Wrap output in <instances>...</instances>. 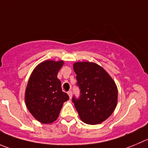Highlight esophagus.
<instances>
[{"label":"esophagus","instance_id":"1","mask_svg":"<svg viewBox=\"0 0 148 148\" xmlns=\"http://www.w3.org/2000/svg\"><path fill=\"white\" fill-rule=\"evenodd\" d=\"M68 95H69L70 99H71V97H72V92H71V91H69V92H68Z\"/></svg>","mask_w":148,"mask_h":148}]
</instances>
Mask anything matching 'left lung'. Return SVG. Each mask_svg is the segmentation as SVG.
Masks as SVG:
<instances>
[{
  "label": "left lung",
  "instance_id": "8db88e82",
  "mask_svg": "<svg viewBox=\"0 0 148 148\" xmlns=\"http://www.w3.org/2000/svg\"><path fill=\"white\" fill-rule=\"evenodd\" d=\"M77 74L80 97H73L75 108L82 122L96 125L111 115L118 103V88L111 76L101 66L93 62H76L73 64Z\"/></svg>",
  "mask_w": 148,
  "mask_h": 148
}]
</instances>
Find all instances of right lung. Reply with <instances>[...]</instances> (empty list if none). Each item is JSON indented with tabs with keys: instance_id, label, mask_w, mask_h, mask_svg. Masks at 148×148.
Listing matches in <instances>:
<instances>
[{
	"instance_id": "right-lung-1",
	"label": "right lung",
	"mask_w": 148,
	"mask_h": 148,
	"mask_svg": "<svg viewBox=\"0 0 148 148\" xmlns=\"http://www.w3.org/2000/svg\"><path fill=\"white\" fill-rule=\"evenodd\" d=\"M63 60H47L37 65L27 82L25 101L27 110L38 122L49 124L58 119L65 101L69 99L62 90L57 77Z\"/></svg>"
}]
</instances>
